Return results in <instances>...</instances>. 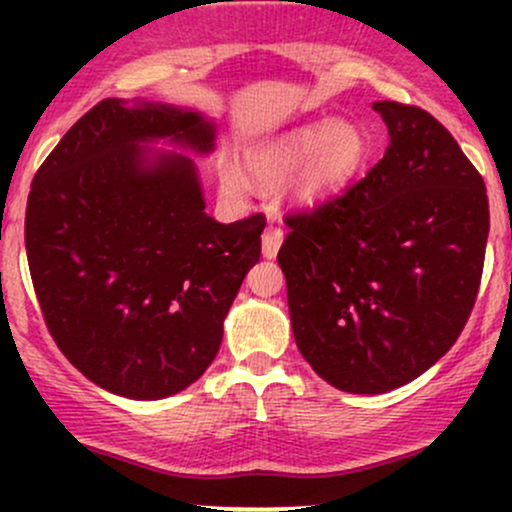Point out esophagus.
I'll return each instance as SVG.
<instances>
[{
	"label": "esophagus",
	"instance_id": "esophagus-1",
	"mask_svg": "<svg viewBox=\"0 0 512 512\" xmlns=\"http://www.w3.org/2000/svg\"><path fill=\"white\" fill-rule=\"evenodd\" d=\"M281 240H284V231H281L279 226H267L262 233V255L267 257V260H272L276 257V252L281 248Z\"/></svg>",
	"mask_w": 512,
	"mask_h": 512
}]
</instances>
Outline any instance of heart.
I'll list each match as a JSON object with an SVG mask.
<instances>
[{"label": "heart", "mask_w": 512, "mask_h": 512, "mask_svg": "<svg viewBox=\"0 0 512 512\" xmlns=\"http://www.w3.org/2000/svg\"><path fill=\"white\" fill-rule=\"evenodd\" d=\"M368 156V142L354 122L317 120L296 127L281 137L252 146L245 166L262 187H289L301 204H317L342 192ZM221 187L231 195H243L248 180L233 166L221 168Z\"/></svg>", "instance_id": "heart-1"}]
</instances>
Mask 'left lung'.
<instances>
[{"label":"left lung","mask_w":512,"mask_h":512,"mask_svg":"<svg viewBox=\"0 0 512 512\" xmlns=\"http://www.w3.org/2000/svg\"><path fill=\"white\" fill-rule=\"evenodd\" d=\"M390 146L366 178L286 214L293 337L322 380L380 395L457 342L484 272V178L431 113L383 101Z\"/></svg>","instance_id":"8db88e82"}]
</instances>
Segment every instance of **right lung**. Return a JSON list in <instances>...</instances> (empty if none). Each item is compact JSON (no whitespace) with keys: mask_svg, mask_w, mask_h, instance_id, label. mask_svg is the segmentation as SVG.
<instances>
[{"mask_svg":"<svg viewBox=\"0 0 512 512\" xmlns=\"http://www.w3.org/2000/svg\"><path fill=\"white\" fill-rule=\"evenodd\" d=\"M211 151L192 110L105 98L74 122L31 182L26 255L48 332L88 380L161 399L192 385L223 337V317L262 252V214H204L195 166L142 142Z\"/></svg>","mask_w":512,"mask_h":512,"instance_id":"right-lung-1","label":"right lung"}]
</instances>
